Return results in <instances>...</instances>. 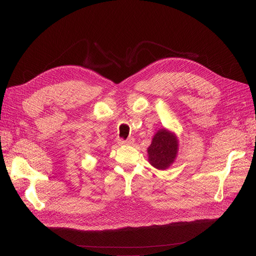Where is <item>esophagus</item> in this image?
I'll list each match as a JSON object with an SVG mask.
<instances>
[{"label":"esophagus","instance_id":"esophagus-1","mask_svg":"<svg viewBox=\"0 0 256 256\" xmlns=\"http://www.w3.org/2000/svg\"><path fill=\"white\" fill-rule=\"evenodd\" d=\"M134 142V138H127V140H122V138H120V140H118V144L120 145H124V144H132Z\"/></svg>","mask_w":256,"mask_h":256}]
</instances>
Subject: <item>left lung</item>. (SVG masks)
I'll return each mask as SVG.
<instances>
[{"label": "left lung", "mask_w": 256, "mask_h": 256, "mask_svg": "<svg viewBox=\"0 0 256 256\" xmlns=\"http://www.w3.org/2000/svg\"><path fill=\"white\" fill-rule=\"evenodd\" d=\"M178 141L176 136L166 129H160L154 136L150 146L147 148L150 164L158 170H166L176 159Z\"/></svg>", "instance_id": "left-lung-1"}]
</instances>
